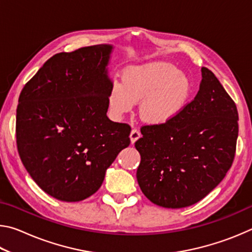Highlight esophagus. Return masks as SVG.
<instances>
[{
    "instance_id": "esophagus-1",
    "label": "esophagus",
    "mask_w": 252,
    "mask_h": 252,
    "mask_svg": "<svg viewBox=\"0 0 252 252\" xmlns=\"http://www.w3.org/2000/svg\"><path fill=\"white\" fill-rule=\"evenodd\" d=\"M140 138H141V133H140V131H138L136 129H133L131 131L130 133V140H131V143L133 144L136 140H139Z\"/></svg>"
}]
</instances>
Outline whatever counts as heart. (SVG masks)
Segmentation results:
<instances>
[{
	"label": "heart",
	"mask_w": 252,
	"mask_h": 252,
	"mask_svg": "<svg viewBox=\"0 0 252 252\" xmlns=\"http://www.w3.org/2000/svg\"><path fill=\"white\" fill-rule=\"evenodd\" d=\"M122 83L111 84L108 102L111 113L122 118L142 102L140 117L151 126L174 120L186 108L191 95L190 81L170 63L152 62L131 66L123 72Z\"/></svg>",
	"instance_id": "heart-1"
}]
</instances>
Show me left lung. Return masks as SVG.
<instances>
[{"mask_svg":"<svg viewBox=\"0 0 252 252\" xmlns=\"http://www.w3.org/2000/svg\"><path fill=\"white\" fill-rule=\"evenodd\" d=\"M197 95L167 125L142 126L135 149L141 156L136 180L157 206L179 209L197 203L222 181L232 164L238 111L207 67Z\"/></svg>","mask_w":252,"mask_h":252,"instance_id":"left-lung-1","label":"left lung"}]
</instances>
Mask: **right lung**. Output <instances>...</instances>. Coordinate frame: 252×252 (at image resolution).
Masks as SVG:
<instances>
[{"label": "right lung", "instance_id": "add662e5", "mask_svg": "<svg viewBox=\"0 0 252 252\" xmlns=\"http://www.w3.org/2000/svg\"><path fill=\"white\" fill-rule=\"evenodd\" d=\"M112 51L113 45L97 44L55 54L20 94V158L34 182L61 201L96 192L106 170L130 144V126L106 117Z\"/></svg>", "mask_w": 252, "mask_h": 252}]
</instances>
